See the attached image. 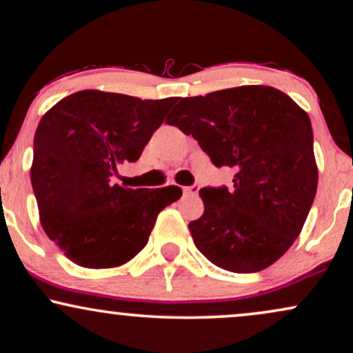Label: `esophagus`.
<instances>
[{
	"mask_svg": "<svg viewBox=\"0 0 353 353\" xmlns=\"http://www.w3.org/2000/svg\"><path fill=\"white\" fill-rule=\"evenodd\" d=\"M199 189H201V185L192 184V185H189V188H184L182 190H184L185 195H195V194L199 192Z\"/></svg>",
	"mask_w": 353,
	"mask_h": 353,
	"instance_id": "esophagus-1",
	"label": "esophagus"
}]
</instances>
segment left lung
<instances>
[{"instance_id":"obj_1","label":"left lung","mask_w":353,"mask_h":353,"mask_svg":"<svg viewBox=\"0 0 353 353\" xmlns=\"http://www.w3.org/2000/svg\"><path fill=\"white\" fill-rule=\"evenodd\" d=\"M169 125L192 134L214 165L235 169L233 188H203L201 219L189 223L210 263L256 273L288 252L317 190L307 113L265 85H243L182 99Z\"/></svg>"}]
</instances>
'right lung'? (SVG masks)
Wrapping results in <instances>:
<instances>
[{"label": "right lung", "mask_w": 353, "mask_h": 353, "mask_svg": "<svg viewBox=\"0 0 353 353\" xmlns=\"http://www.w3.org/2000/svg\"><path fill=\"white\" fill-rule=\"evenodd\" d=\"M177 99L82 90L54 105L34 136L31 184L48 236L83 268H113L146 246L158 214L182 192L114 184Z\"/></svg>", "instance_id": "1"}]
</instances>
